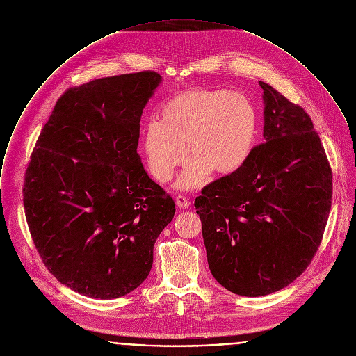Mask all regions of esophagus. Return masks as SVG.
I'll list each match as a JSON object with an SVG mask.
<instances>
[{
    "mask_svg": "<svg viewBox=\"0 0 356 356\" xmlns=\"http://www.w3.org/2000/svg\"><path fill=\"white\" fill-rule=\"evenodd\" d=\"M175 204H177L179 209H188V207L191 206V202H189L185 196H177Z\"/></svg>",
    "mask_w": 356,
    "mask_h": 356,
    "instance_id": "obj_1",
    "label": "esophagus"
}]
</instances>
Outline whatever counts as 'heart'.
Segmentation results:
<instances>
[{
  "mask_svg": "<svg viewBox=\"0 0 356 356\" xmlns=\"http://www.w3.org/2000/svg\"><path fill=\"white\" fill-rule=\"evenodd\" d=\"M258 134V116L240 92L189 88L168 98L157 112V122L143 132V156L150 175L168 182L191 159L175 188L199 189L211 174L218 178L240 171L250 159Z\"/></svg>",
  "mask_w": 356,
  "mask_h": 356,
  "instance_id": "b5f03b06",
  "label": "heart"
}]
</instances>
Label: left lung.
<instances>
[{
	"label": "left lung",
	"instance_id": "1",
	"mask_svg": "<svg viewBox=\"0 0 356 356\" xmlns=\"http://www.w3.org/2000/svg\"><path fill=\"white\" fill-rule=\"evenodd\" d=\"M259 86L266 142L195 202L213 276L244 297L275 293L307 269L332 207V170L312 120Z\"/></svg>",
	"mask_w": 356,
	"mask_h": 356
}]
</instances>
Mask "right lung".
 <instances>
[{
    "label": "right lung",
    "mask_w": 356,
    "mask_h": 356,
    "mask_svg": "<svg viewBox=\"0 0 356 356\" xmlns=\"http://www.w3.org/2000/svg\"><path fill=\"white\" fill-rule=\"evenodd\" d=\"M161 80L140 72L67 90L31 153L30 234L48 270L79 294L112 300L135 290L174 218V200L136 152L142 111Z\"/></svg>",
    "instance_id": "obj_1"
}]
</instances>
